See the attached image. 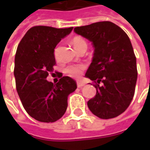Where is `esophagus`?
Listing matches in <instances>:
<instances>
[{
    "label": "esophagus",
    "instance_id": "obj_1",
    "mask_svg": "<svg viewBox=\"0 0 150 150\" xmlns=\"http://www.w3.org/2000/svg\"><path fill=\"white\" fill-rule=\"evenodd\" d=\"M85 85L84 83H83L81 81H78L77 82V86H78V88H82V87H83Z\"/></svg>",
    "mask_w": 150,
    "mask_h": 150
}]
</instances>
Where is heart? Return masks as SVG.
I'll use <instances>...</instances> for the list:
<instances>
[{"label": "heart", "mask_w": 150, "mask_h": 150, "mask_svg": "<svg viewBox=\"0 0 150 150\" xmlns=\"http://www.w3.org/2000/svg\"><path fill=\"white\" fill-rule=\"evenodd\" d=\"M71 44L75 47V49L76 50H78V51L83 49V48H86L87 49V46H88L86 40L81 37L73 38L71 40ZM86 69H87V66L83 64V63L71 64V65H69L66 67L65 73L68 76H70V77L79 79L81 77Z\"/></svg>", "instance_id": "1"}]
</instances>
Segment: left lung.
<instances>
[{
    "label": "left lung",
    "mask_w": 150,
    "mask_h": 150,
    "mask_svg": "<svg viewBox=\"0 0 150 150\" xmlns=\"http://www.w3.org/2000/svg\"><path fill=\"white\" fill-rule=\"evenodd\" d=\"M74 31L91 41L95 48L85 75L96 88V95L88 102L89 109L101 119L119 116L131 103L137 79V60L129 36L108 21L78 26Z\"/></svg>",
    "instance_id": "left-lung-1"
}]
</instances>
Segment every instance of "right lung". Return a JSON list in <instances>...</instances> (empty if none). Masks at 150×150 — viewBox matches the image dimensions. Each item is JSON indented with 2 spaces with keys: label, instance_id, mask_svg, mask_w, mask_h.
<instances>
[{
  "label": "right lung",
  "instance_id": "obj_1",
  "mask_svg": "<svg viewBox=\"0 0 150 150\" xmlns=\"http://www.w3.org/2000/svg\"><path fill=\"white\" fill-rule=\"evenodd\" d=\"M72 30L36 25L18 44L13 71L17 91L26 112L41 122L60 119L67 110L68 96L77 88L69 76L62 75L56 84L46 80L56 64L55 46Z\"/></svg>",
  "mask_w": 150,
  "mask_h": 150
}]
</instances>
